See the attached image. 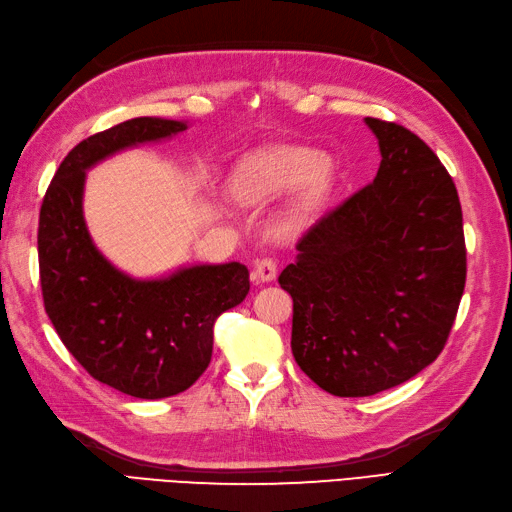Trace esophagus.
Instances as JSON below:
<instances>
[{
  "label": "esophagus",
  "instance_id": "esophagus-1",
  "mask_svg": "<svg viewBox=\"0 0 512 512\" xmlns=\"http://www.w3.org/2000/svg\"><path fill=\"white\" fill-rule=\"evenodd\" d=\"M276 271H278V265L274 258H263L258 260V263L254 265V271H252V278L256 282H271L276 278Z\"/></svg>",
  "mask_w": 512,
  "mask_h": 512
}]
</instances>
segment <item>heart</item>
Wrapping results in <instances>:
<instances>
[{
	"label": "heart",
	"mask_w": 512,
	"mask_h": 512,
	"mask_svg": "<svg viewBox=\"0 0 512 512\" xmlns=\"http://www.w3.org/2000/svg\"><path fill=\"white\" fill-rule=\"evenodd\" d=\"M333 164L306 146H269L247 155L232 177L234 195L245 203H265L302 186L293 214L313 210L331 184Z\"/></svg>",
	"instance_id": "b5f03b06"
}]
</instances>
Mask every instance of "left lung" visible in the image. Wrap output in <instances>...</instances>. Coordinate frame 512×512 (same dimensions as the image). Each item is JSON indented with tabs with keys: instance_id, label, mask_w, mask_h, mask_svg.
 I'll return each instance as SVG.
<instances>
[{
	"instance_id": "left-lung-1",
	"label": "left lung",
	"mask_w": 512,
	"mask_h": 512,
	"mask_svg": "<svg viewBox=\"0 0 512 512\" xmlns=\"http://www.w3.org/2000/svg\"><path fill=\"white\" fill-rule=\"evenodd\" d=\"M366 124L381 151L377 177L317 219L278 276L293 298V357L335 396H372L427 368L467 280L462 208L445 166L401 124Z\"/></svg>"
}]
</instances>
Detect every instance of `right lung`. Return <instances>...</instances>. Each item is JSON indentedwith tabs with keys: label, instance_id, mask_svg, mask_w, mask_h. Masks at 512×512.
<instances>
[{
	"label": "right lung",
	"instance_id": "obj_1",
	"mask_svg": "<svg viewBox=\"0 0 512 512\" xmlns=\"http://www.w3.org/2000/svg\"><path fill=\"white\" fill-rule=\"evenodd\" d=\"M186 129V120L133 118L76 144L56 170L39 214L45 313L94 379L135 399L188 390L212 359L217 317L249 291L241 263L184 265L157 278H133L100 252L87 230V170Z\"/></svg>",
	"mask_w": 512,
	"mask_h": 512
}]
</instances>
